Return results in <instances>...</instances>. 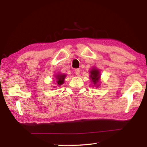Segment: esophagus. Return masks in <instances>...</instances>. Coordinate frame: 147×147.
<instances>
[{
	"mask_svg": "<svg viewBox=\"0 0 147 147\" xmlns=\"http://www.w3.org/2000/svg\"><path fill=\"white\" fill-rule=\"evenodd\" d=\"M75 73L77 76H79L80 74V70L79 69H76L75 70Z\"/></svg>",
	"mask_w": 147,
	"mask_h": 147,
	"instance_id": "esophagus-1",
	"label": "esophagus"
}]
</instances>
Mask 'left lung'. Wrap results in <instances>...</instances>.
<instances>
[{
	"label": "left lung",
	"instance_id": "obj_1",
	"mask_svg": "<svg viewBox=\"0 0 147 147\" xmlns=\"http://www.w3.org/2000/svg\"><path fill=\"white\" fill-rule=\"evenodd\" d=\"M90 78L92 80V83L93 84V85L96 86L98 87V83L99 82L100 78V72L99 71V70L95 67L91 69Z\"/></svg>",
	"mask_w": 147,
	"mask_h": 147
}]
</instances>
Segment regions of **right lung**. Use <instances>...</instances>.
Here are the masks:
<instances>
[{
  "mask_svg": "<svg viewBox=\"0 0 147 147\" xmlns=\"http://www.w3.org/2000/svg\"><path fill=\"white\" fill-rule=\"evenodd\" d=\"M66 75L65 74H57V75L55 76L56 78V83H57V85L61 86V84L64 83V80H65Z\"/></svg>",
  "mask_w": 147,
  "mask_h": 147,
  "instance_id": "1",
  "label": "right lung"
}]
</instances>
